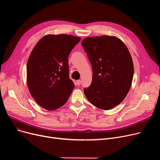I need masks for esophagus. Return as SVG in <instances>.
<instances>
[{"instance_id": "34e87169", "label": "esophagus", "mask_w": 160, "mask_h": 160, "mask_svg": "<svg viewBox=\"0 0 160 160\" xmlns=\"http://www.w3.org/2000/svg\"><path fill=\"white\" fill-rule=\"evenodd\" d=\"M76 83H77V85L80 86L81 84V80H77V82H76Z\"/></svg>"}]
</instances>
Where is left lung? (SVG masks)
I'll return each mask as SVG.
<instances>
[{
    "label": "left lung",
    "mask_w": 160,
    "mask_h": 160,
    "mask_svg": "<svg viewBox=\"0 0 160 160\" xmlns=\"http://www.w3.org/2000/svg\"><path fill=\"white\" fill-rule=\"evenodd\" d=\"M82 45L93 69L91 84L83 89L84 94L95 107L110 110L122 102L130 89L133 76L130 53L115 36L88 37Z\"/></svg>",
    "instance_id": "8db88e82"
}]
</instances>
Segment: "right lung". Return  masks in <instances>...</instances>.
Listing matches in <instances>:
<instances>
[{"instance_id": "1", "label": "right lung", "mask_w": 160, "mask_h": 160, "mask_svg": "<svg viewBox=\"0 0 160 160\" xmlns=\"http://www.w3.org/2000/svg\"><path fill=\"white\" fill-rule=\"evenodd\" d=\"M80 38L48 34L33 47L27 67V85L32 97L45 110L63 106L74 88L69 78L68 57Z\"/></svg>"}]
</instances>
